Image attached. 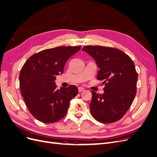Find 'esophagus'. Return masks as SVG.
<instances>
[{
  "label": "esophagus",
  "mask_w": 157,
  "mask_h": 157,
  "mask_svg": "<svg viewBox=\"0 0 157 157\" xmlns=\"http://www.w3.org/2000/svg\"><path fill=\"white\" fill-rule=\"evenodd\" d=\"M83 91H84V88H83L82 87H78V92H82Z\"/></svg>",
  "instance_id": "esophagus-1"
}]
</instances>
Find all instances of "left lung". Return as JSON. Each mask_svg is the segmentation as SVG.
<instances>
[{
    "mask_svg": "<svg viewBox=\"0 0 157 157\" xmlns=\"http://www.w3.org/2000/svg\"><path fill=\"white\" fill-rule=\"evenodd\" d=\"M86 52L96 60L99 68L97 78L103 80L104 93L91 91L90 103L92 117L102 123H112L124 116L136 94L137 73L134 61L119 49L101 46H84Z\"/></svg>",
    "mask_w": 157,
    "mask_h": 157,
    "instance_id": "left-lung-1",
    "label": "left lung"
}]
</instances>
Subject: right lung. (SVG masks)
I'll list each match as a JSON object with an SVG mask.
<instances>
[{
    "label": "right lung",
    "mask_w": 157,
    "mask_h": 157,
    "mask_svg": "<svg viewBox=\"0 0 157 157\" xmlns=\"http://www.w3.org/2000/svg\"><path fill=\"white\" fill-rule=\"evenodd\" d=\"M78 46H59L31 56L20 73L21 94L32 115L44 123L58 122L67 113L70 101L78 94V88L69 85L57 89L56 76L63 73L70 57Z\"/></svg>",
    "instance_id": "1"
}]
</instances>
